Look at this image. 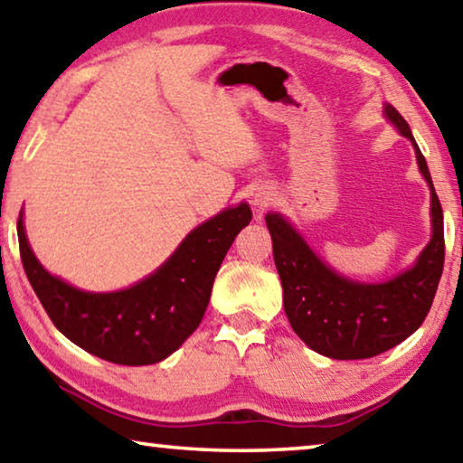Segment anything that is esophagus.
<instances>
[{
  "label": "esophagus",
  "instance_id": "1",
  "mask_svg": "<svg viewBox=\"0 0 463 463\" xmlns=\"http://www.w3.org/2000/svg\"><path fill=\"white\" fill-rule=\"evenodd\" d=\"M271 203H274V194H271V189L269 187H258V192L253 194L255 210H258L261 214V212L268 210Z\"/></svg>",
  "mask_w": 463,
  "mask_h": 463
}]
</instances>
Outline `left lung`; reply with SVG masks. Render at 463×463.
I'll list each match as a JSON object with an SVG mask.
<instances>
[{"instance_id":"1","label":"left lung","mask_w":463,"mask_h":463,"mask_svg":"<svg viewBox=\"0 0 463 463\" xmlns=\"http://www.w3.org/2000/svg\"><path fill=\"white\" fill-rule=\"evenodd\" d=\"M383 113L400 136L412 142L418 168L430 189L432 232L414 266L387 282L350 280L319 260L280 212L266 216L286 317L307 346L335 361L377 356L412 335L427 317L443 274V210L427 160L406 119L390 102H385Z\"/></svg>"}]
</instances>
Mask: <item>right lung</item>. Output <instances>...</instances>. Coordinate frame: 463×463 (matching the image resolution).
Here are the masks:
<instances>
[{
  "label": "right lung",
  "instance_id": "obj_1",
  "mask_svg": "<svg viewBox=\"0 0 463 463\" xmlns=\"http://www.w3.org/2000/svg\"><path fill=\"white\" fill-rule=\"evenodd\" d=\"M249 222L245 202L222 210L195 226L156 271L115 292L80 290L49 274L28 243L22 212L18 243L28 282L68 340L102 361L142 366L165 361L202 324L220 263Z\"/></svg>",
  "mask_w": 463,
  "mask_h": 463
}]
</instances>
